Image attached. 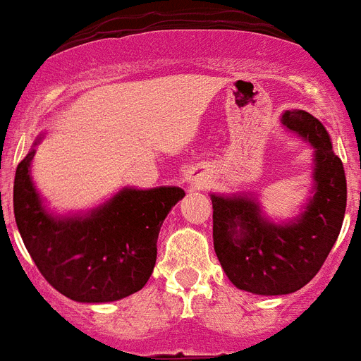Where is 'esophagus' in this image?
Masks as SVG:
<instances>
[{
    "label": "esophagus",
    "instance_id": "obj_1",
    "mask_svg": "<svg viewBox=\"0 0 361 361\" xmlns=\"http://www.w3.org/2000/svg\"><path fill=\"white\" fill-rule=\"evenodd\" d=\"M188 184L193 190H202V188L208 184V175H206L204 169L193 168L190 173H188Z\"/></svg>",
    "mask_w": 361,
    "mask_h": 361
}]
</instances>
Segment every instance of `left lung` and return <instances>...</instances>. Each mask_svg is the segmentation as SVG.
<instances>
[{
  "instance_id": "1",
  "label": "left lung",
  "mask_w": 361,
  "mask_h": 361,
  "mask_svg": "<svg viewBox=\"0 0 361 361\" xmlns=\"http://www.w3.org/2000/svg\"><path fill=\"white\" fill-rule=\"evenodd\" d=\"M281 124L314 147V195L288 223L276 224L248 195H212L214 248L228 279L241 290L281 295L300 290L319 272L340 235L347 180L331 137L318 118L285 111Z\"/></svg>"
}]
</instances>
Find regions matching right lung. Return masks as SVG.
Instances as JSON below:
<instances>
[{"label":"right lung","mask_w":361,"mask_h":361,"mask_svg":"<svg viewBox=\"0 0 361 361\" xmlns=\"http://www.w3.org/2000/svg\"><path fill=\"white\" fill-rule=\"evenodd\" d=\"M34 153L32 147L16 168L14 217L49 285L80 303H107L140 290L155 267L160 226L184 190L124 188L89 214L54 217L30 178Z\"/></svg>","instance_id":"add662e5"}]
</instances>
